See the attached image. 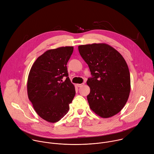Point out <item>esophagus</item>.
I'll return each instance as SVG.
<instances>
[{"instance_id":"obj_1","label":"esophagus","mask_w":154,"mask_h":154,"mask_svg":"<svg viewBox=\"0 0 154 154\" xmlns=\"http://www.w3.org/2000/svg\"><path fill=\"white\" fill-rule=\"evenodd\" d=\"M84 85V83H81V84H77V86L78 87H82V86H83Z\"/></svg>"}]
</instances>
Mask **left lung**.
<instances>
[{"label": "left lung", "instance_id": "1", "mask_svg": "<svg viewBox=\"0 0 154 154\" xmlns=\"http://www.w3.org/2000/svg\"><path fill=\"white\" fill-rule=\"evenodd\" d=\"M81 57L90 68L93 77L87 85L90 109L103 118L111 117L123 108L130 93V74L122 54L106 44L78 47Z\"/></svg>", "mask_w": 154, "mask_h": 154}]
</instances>
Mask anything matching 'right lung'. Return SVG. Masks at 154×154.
<instances>
[{
  "label": "right lung",
  "mask_w": 154,
  "mask_h": 154,
  "mask_svg": "<svg viewBox=\"0 0 154 154\" xmlns=\"http://www.w3.org/2000/svg\"><path fill=\"white\" fill-rule=\"evenodd\" d=\"M73 50V47H63L46 51L34 63L28 75L29 100L37 114L50 123L67 113L75 94L66 66ZM63 76L66 77L64 82Z\"/></svg>",
  "instance_id": "add662e5"
}]
</instances>
